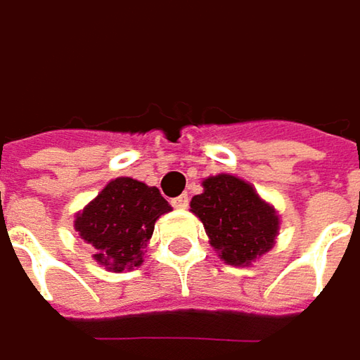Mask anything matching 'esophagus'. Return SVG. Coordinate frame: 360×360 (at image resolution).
<instances>
[{"label":"esophagus","mask_w":360,"mask_h":360,"mask_svg":"<svg viewBox=\"0 0 360 360\" xmlns=\"http://www.w3.org/2000/svg\"><path fill=\"white\" fill-rule=\"evenodd\" d=\"M188 202H190L188 194H180V196H176V198L172 200V207H176V208H186V207H188Z\"/></svg>","instance_id":"obj_1"}]
</instances>
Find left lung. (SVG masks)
Wrapping results in <instances>:
<instances>
[{"mask_svg":"<svg viewBox=\"0 0 360 360\" xmlns=\"http://www.w3.org/2000/svg\"><path fill=\"white\" fill-rule=\"evenodd\" d=\"M202 186L205 192L192 198L190 208L202 221L221 259L249 265L274 247L278 214L253 186L229 174L207 178Z\"/></svg>","mask_w":360,"mask_h":360,"instance_id":"1","label":"left lung"}]
</instances>
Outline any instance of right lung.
Listing matches in <instances>:
<instances>
[{
  "instance_id": "right-lung-1",
  "label": "right lung",
  "mask_w": 360,
  "mask_h": 360,
  "mask_svg": "<svg viewBox=\"0 0 360 360\" xmlns=\"http://www.w3.org/2000/svg\"><path fill=\"white\" fill-rule=\"evenodd\" d=\"M170 208L155 186L134 178H115L77 214L75 226L81 239L93 247L101 265L123 271L141 265L155 221Z\"/></svg>"
}]
</instances>
